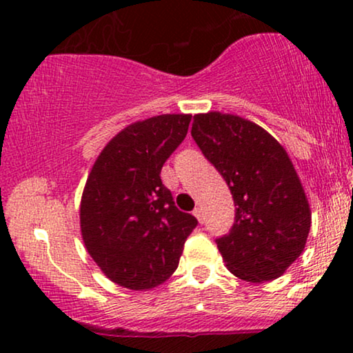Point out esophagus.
Here are the masks:
<instances>
[{"mask_svg": "<svg viewBox=\"0 0 353 353\" xmlns=\"http://www.w3.org/2000/svg\"><path fill=\"white\" fill-rule=\"evenodd\" d=\"M192 215H194V216H196V219H197V220H199V221H202V220H204V219H202V215H204V214H202V209H201V207H196V209H194V210H192Z\"/></svg>", "mask_w": 353, "mask_h": 353, "instance_id": "34e87169", "label": "esophagus"}]
</instances>
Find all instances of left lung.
Segmentation results:
<instances>
[{
  "label": "left lung",
  "mask_w": 353,
  "mask_h": 353,
  "mask_svg": "<svg viewBox=\"0 0 353 353\" xmlns=\"http://www.w3.org/2000/svg\"><path fill=\"white\" fill-rule=\"evenodd\" d=\"M192 138L230 186L234 225L216 239L234 276H281L305 248L312 210L286 149L260 125L234 114H196Z\"/></svg>",
  "instance_id": "obj_1"
}]
</instances>
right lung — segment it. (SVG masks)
<instances>
[{
    "label": "right lung",
    "mask_w": 353,
    "mask_h": 353,
    "mask_svg": "<svg viewBox=\"0 0 353 353\" xmlns=\"http://www.w3.org/2000/svg\"><path fill=\"white\" fill-rule=\"evenodd\" d=\"M190 114L139 120L105 144L80 202L85 248L110 281L146 291L178 268L197 220L178 210L161 170L188 133Z\"/></svg>",
    "instance_id": "add662e5"
}]
</instances>
